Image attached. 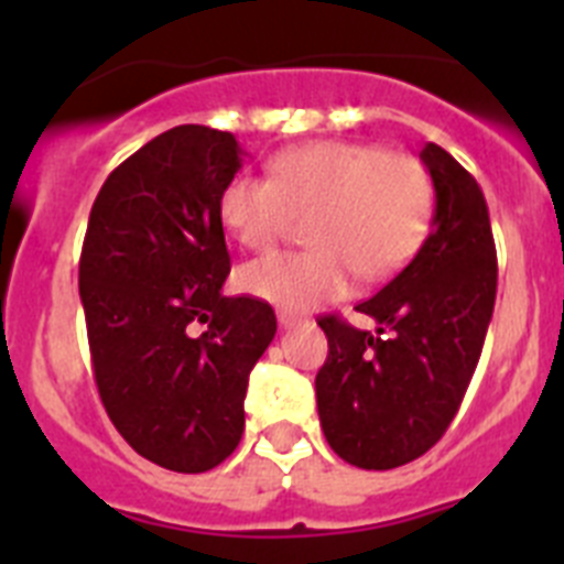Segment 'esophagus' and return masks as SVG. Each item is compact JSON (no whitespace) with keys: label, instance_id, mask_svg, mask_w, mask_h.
Returning <instances> with one entry per match:
<instances>
[{"label":"esophagus","instance_id":"34e87169","mask_svg":"<svg viewBox=\"0 0 564 564\" xmlns=\"http://www.w3.org/2000/svg\"><path fill=\"white\" fill-rule=\"evenodd\" d=\"M276 318H279V325H282V327H291V325H296V322H299L296 313H291V311H279Z\"/></svg>","mask_w":564,"mask_h":564}]
</instances>
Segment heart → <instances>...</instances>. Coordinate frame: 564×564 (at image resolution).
I'll return each instance as SVG.
<instances>
[{
  "mask_svg": "<svg viewBox=\"0 0 564 564\" xmlns=\"http://www.w3.org/2000/svg\"><path fill=\"white\" fill-rule=\"evenodd\" d=\"M430 169L376 143L325 141L288 149L271 177L237 174L220 194L223 226L246 248H271L293 214H313L311 251L268 253L237 273L239 291L282 311H311L364 279L401 271L432 226Z\"/></svg>",
  "mask_w": 564,
  "mask_h": 564,
  "instance_id": "b5f03b06",
  "label": "heart"
}]
</instances>
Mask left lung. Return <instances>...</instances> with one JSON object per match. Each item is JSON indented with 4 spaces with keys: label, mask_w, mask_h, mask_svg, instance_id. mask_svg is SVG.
<instances>
[{
    "label": "left lung",
    "mask_w": 564,
    "mask_h": 564,
    "mask_svg": "<svg viewBox=\"0 0 564 564\" xmlns=\"http://www.w3.org/2000/svg\"><path fill=\"white\" fill-rule=\"evenodd\" d=\"M435 186L432 234L392 282L356 311L358 330L322 316L327 361L316 376L322 432L358 468L403 466L449 430L480 361L497 296V251L480 186L446 149L426 143Z\"/></svg>",
    "instance_id": "8db88e82"
}]
</instances>
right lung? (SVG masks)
Here are the masks:
<instances>
[{
	"instance_id": "1",
	"label": "right lung",
	"mask_w": 564,
	"mask_h": 564,
	"mask_svg": "<svg viewBox=\"0 0 564 564\" xmlns=\"http://www.w3.org/2000/svg\"><path fill=\"white\" fill-rule=\"evenodd\" d=\"M239 154L197 123L152 138L98 192L78 262L104 410L138 455L183 475L237 449L248 376L276 333L268 302L223 296L220 194Z\"/></svg>"
}]
</instances>
